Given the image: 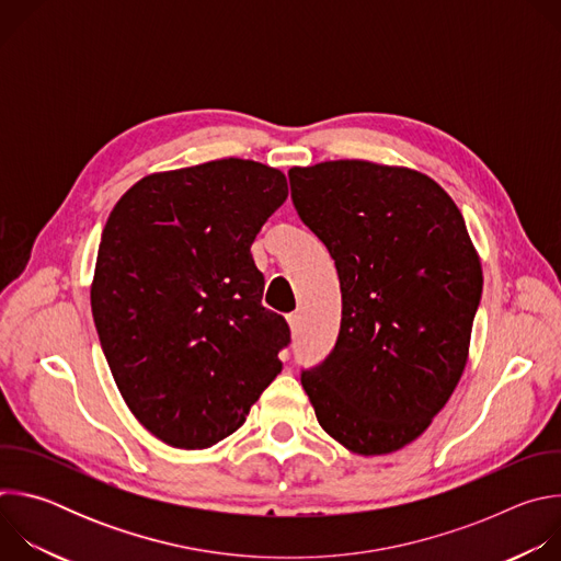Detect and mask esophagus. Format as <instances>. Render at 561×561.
<instances>
[{"instance_id":"esophagus-1","label":"esophagus","mask_w":561,"mask_h":561,"mask_svg":"<svg viewBox=\"0 0 561 561\" xmlns=\"http://www.w3.org/2000/svg\"><path fill=\"white\" fill-rule=\"evenodd\" d=\"M286 319H288V327H290V333H293V335H299V331H301V314L293 312V314H288Z\"/></svg>"}]
</instances>
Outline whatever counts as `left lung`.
I'll list each match as a JSON object with an SVG mask.
<instances>
[{
	"instance_id": "1",
	"label": "left lung",
	"mask_w": 561,
	"mask_h": 561,
	"mask_svg": "<svg viewBox=\"0 0 561 561\" xmlns=\"http://www.w3.org/2000/svg\"><path fill=\"white\" fill-rule=\"evenodd\" d=\"M288 178L342 288L335 348L301 386L351 453H394L431 426L463 373L482 262L450 195L420 171L337 159Z\"/></svg>"
}]
</instances>
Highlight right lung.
<instances>
[{
    "label": "right lung",
    "instance_id": "right-lung-1",
    "mask_svg": "<svg viewBox=\"0 0 561 561\" xmlns=\"http://www.w3.org/2000/svg\"><path fill=\"white\" fill-rule=\"evenodd\" d=\"M286 197L282 171L228 157L152 173L108 215L95 329L126 407L173 448L232 435L282 370L290 331L262 306L251 244Z\"/></svg>",
    "mask_w": 561,
    "mask_h": 561
}]
</instances>
